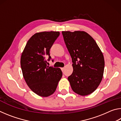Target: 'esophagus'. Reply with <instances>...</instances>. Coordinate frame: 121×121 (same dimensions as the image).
Returning a JSON list of instances; mask_svg holds the SVG:
<instances>
[{"label": "esophagus", "mask_w": 121, "mask_h": 121, "mask_svg": "<svg viewBox=\"0 0 121 121\" xmlns=\"http://www.w3.org/2000/svg\"><path fill=\"white\" fill-rule=\"evenodd\" d=\"M61 70H62V71H64L65 68H61Z\"/></svg>", "instance_id": "obj_1"}]
</instances>
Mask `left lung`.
I'll return each instance as SVG.
<instances>
[{
	"mask_svg": "<svg viewBox=\"0 0 121 121\" xmlns=\"http://www.w3.org/2000/svg\"><path fill=\"white\" fill-rule=\"evenodd\" d=\"M71 56L73 72L68 77L73 92L81 95L93 92L103 77L105 61L97 43L84 31H62Z\"/></svg>",
	"mask_w": 121,
	"mask_h": 121,
	"instance_id": "obj_1",
	"label": "left lung"
}]
</instances>
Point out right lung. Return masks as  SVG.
Segmentation results:
<instances>
[{
  "label": "right lung",
  "instance_id": "right-lung-1",
  "mask_svg": "<svg viewBox=\"0 0 121 121\" xmlns=\"http://www.w3.org/2000/svg\"><path fill=\"white\" fill-rule=\"evenodd\" d=\"M59 35V31L34 34L28 41L21 55L24 78L30 89L41 97H48L54 93L62 77L60 68L49 67L46 63L51 59L50 48ZM47 57L49 58L46 60Z\"/></svg>",
  "mask_w": 121,
  "mask_h": 121
}]
</instances>
